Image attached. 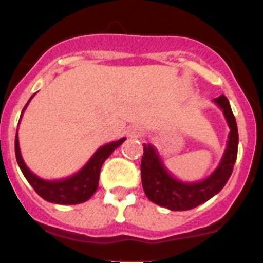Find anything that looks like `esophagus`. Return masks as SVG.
<instances>
[{
    "mask_svg": "<svg viewBox=\"0 0 263 263\" xmlns=\"http://www.w3.org/2000/svg\"><path fill=\"white\" fill-rule=\"evenodd\" d=\"M127 135H128V137H132V138L141 137V136L143 135V128H142L141 126L132 125V126H129L127 129Z\"/></svg>",
    "mask_w": 263,
    "mask_h": 263,
    "instance_id": "34e87169",
    "label": "esophagus"
}]
</instances>
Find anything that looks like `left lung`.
Masks as SVG:
<instances>
[{
  "instance_id": "obj_1",
  "label": "left lung",
  "mask_w": 263,
  "mask_h": 263,
  "mask_svg": "<svg viewBox=\"0 0 263 263\" xmlns=\"http://www.w3.org/2000/svg\"><path fill=\"white\" fill-rule=\"evenodd\" d=\"M222 110L229 128V140L218 168L199 182H182L174 178L165 168L161 156L152 144H143L141 162V179L144 194L152 203L173 211L190 210L205 203L225 186L236 162L238 131L230 102L220 95L213 100Z\"/></svg>"
}]
</instances>
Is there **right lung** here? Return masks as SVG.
I'll return each mask as SVG.
<instances>
[{"label":"right lung","mask_w":263,"mask_h":263,"mask_svg":"<svg viewBox=\"0 0 263 263\" xmlns=\"http://www.w3.org/2000/svg\"><path fill=\"white\" fill-rule=\"evenodd\" d=\"M32 98L29 99L26 106L23 107L21 117H22L27 105L29 104ZM125 140L126 138L123 137L121 140L110 142V143L100 147V148L93 153V156L89 159V162L78 173H75L71 177L58 180L42 179V178L35 176L27 167L22 158V155H21L18 134H16V141H14V152H16L17 163L20 165L21 171H22L23 176L26 177V179L28 180V183L33 186V189L35 190V193H37L39 197H42L44 200L49 201V203L74 205L84 203V201L89 200L92 197L93 193L96 192V189L99 186V178H100V171L102 164H104V162L111 156V153L117 147L121 146Z\"/></svg>","instance_id":"right-lung-1"}]
</instances>
